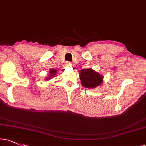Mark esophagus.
I'll list each match as a JSON object with an SVG mask.
<instances>
[{
	"label": "esophagus",
	"mask_w": 146,
	"mask_h": 146,
	"mask_svg": "<svg viewBox=\"0 0 146 146\" xmlns=\"http://www.w3.org/2000/svg\"><path fill=\"white\" fill-rule=\"evenodd\" d=\"M65 66L66 67H71L72 66V63L70 62H67L65 63Z\"/></svg>",
	"instance_id": "1"
}]
</instances>
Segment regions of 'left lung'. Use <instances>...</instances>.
Listing matches in <instances>:
<instances>
[{
	"mask_svg": "<svg viewBox=\"0 0 146 146\" xmlns=\"http://www.w3.org/2000/svg\"><path fill=\"white\" fill-rule=\"evenodd\" d=\"M80 79L82 85L88 89L98 87L103 82V76L91 68L80 70Z\"/></svg>",
	"mask_w": 146,
	"mask_h": 146,
	"instance_id": "1",
	"label": "left lung"
}]
</instances>
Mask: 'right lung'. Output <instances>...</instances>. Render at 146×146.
Segmentation results:
<instances>
[{
  "mask_svg": "<svg viewBox=\"0 0 146 146\" xmlns=\"http://www.w3.org/2000/svg\"><path fill=\"white\" fill-rule=\"evenodd\" d=\"M57 72V70H55V69H51L49 72V77H47V78H46V80H50L51 78L52 77L54 76V75H55V74Z\"/></svg>",
  "mask_w": 146,
  "mask_h": 146,
  "instance_id": "1",
  "label": "right lung"
}]
</instances>
